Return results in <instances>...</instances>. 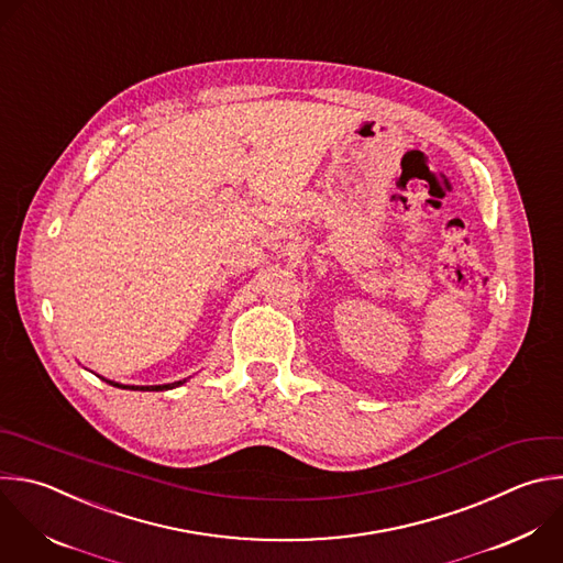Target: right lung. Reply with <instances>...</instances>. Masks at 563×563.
Listing matches in <instances>:
<instances>
[{
  "instance_id": "right-lung-1",
  "label": "right lung",
  "mask_w": 563,
  "mask_h": 563,
  "mask_svg": "<svg viewBox=\"0 0 563 563\" xmlns=\"http://www.w3.org/2000/svg\"><path fill=\"white\" fill-rule=\"evenodd\" d=\"M108 385H112V387H119V389H141V391H165V389H174V387H178V385H183V383H172V385H158V387H123V385H119V383H110V380H106Z\"/></svg>"
}]
</instances>
